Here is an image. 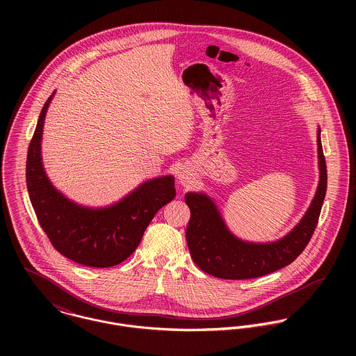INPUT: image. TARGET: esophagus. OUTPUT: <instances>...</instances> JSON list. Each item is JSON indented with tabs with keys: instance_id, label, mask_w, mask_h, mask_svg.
<instances>
[{
	"instance_id": "34e87169",
	"label": "esophagus",
	"mask_w": 356,
	"mask_h": 356,
	"mask_svg": "<svg viewBox=\"0 0 356 356\" xmlns=\"http://www.w3.org/2000/svg\"><path fill=\"white\" fill-rule=\"evenodd\" d=\"M178 178L184 186H189L192 184V174L186 168H181V171L178 172Z\"/></svg>"
}]
</instances>
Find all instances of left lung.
<instances>
[{"label":"left lung","instance_id":"obj_1","mask_svg":"<svg viewBox=\"0 0 356 356\" xmlns=\"http://www.w3.org/2000/svg\"><path fill=\"white\" fill-rule=\"evenodd\" d=\"M319 184L312 203L298 226L274 243L254 244L233 236L215 203L204 193H186L191 208L186 241L195 263L211 275L225 280H250L277 271L291 264L305 251L318 225L327 188L326 161L318 129Z\"/></svg>","mask_w":356,"mask_h":356}]
</instances>
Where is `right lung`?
Here are the masks:
<instances>
[{
	"mask_svg": "<svg viewBox=\"0 0 356 356\" xmlns=\"http://www.w3.org/2000/svg\"><path fill=\"white\" fill-rule=\"evenodd\" d=\"M51 97L40 113L26 164L29 196L51 245L89 267H112L133 254L156 212L175 197L172 175L144 182L119 203L88 208L72 203L53 186L41 159L42 127Z\"/></svg>",
	"mask_w": 356,
	"mask_h": 356,
	"instance_id": "right-lung-1",
	"label": "right lung"
}]
</instances>
